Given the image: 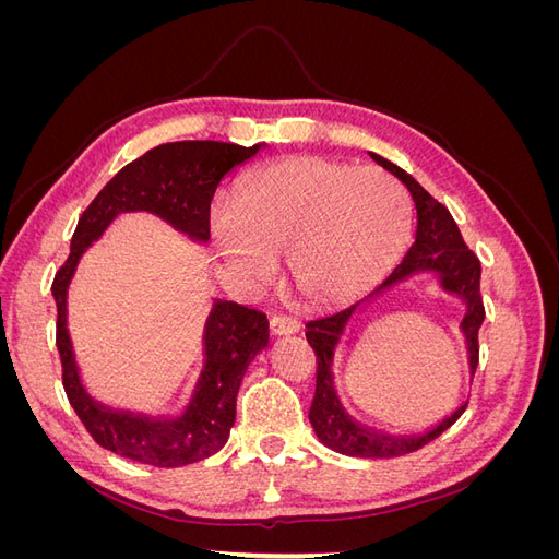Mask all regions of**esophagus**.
Listing matches in <instances>:
<instances>
[{"instance_id": "esophagus-1", "label": "esophagus", "mask_w": 559, "mask_h": 559, "mask_svg": "<svg viewBox=\"0 0 559 559\" xmlns=\"http://www.w3.org/2000/svg\"><path fill=\"white\" fill-rule=\"evenodd\" d=\"M298 329H300V324L292 317L275 314L273 319H270V333L273 335H292V333H298Z\"/></svg>"}]
</instances>
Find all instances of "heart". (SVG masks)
<instances>
[{"mask_svg":"<svg viewBox=\"0 0 559 559\" xmlns=\"http://www.w3.org/2000/svg\"><path fill=\"white\" fill-rule=\"evenodd\" d=\"M212 240L249 284L265 282L286 253L296 292L314 306H341L386 277L413 233L411 200L378 167L298 156L251 175L238 210L216 205Z\"/></svg>","mask_w":559,"mask_h":559,"instance_id":"heart-1","label":"heart"}]
</instances>
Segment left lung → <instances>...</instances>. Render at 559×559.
Returning <instances> with one entry per match:
<instances>
[{"label":"left lung","instance_id":"left-lung-1","mask_svg":"<svg viewBox=\"0 0 559 559\" xmlns=\"http://www.w3.org/2000/svg\"><path fill=\"white\" fill-rule=\"evenodd\" d=\"M370 158L382 165L386 173H392L405 189L411 191L417 210L415 245L405 253V259L394 267V273L389 275L366 300L337 314L308 321L306 337L317 354V389L310 408V425L319 441L335 452L347 456H366V460H386V456L408 454L419 450L421 445L431 443L433 438L441 436L460 419V415L466 411V403H462L452 415L443 417L436 427L419 433H384L354 419L345 411L341 396H337L333 378L335 349L341 345L352 317L361 312L366 302L382 296L389 289H394V286L403 282H408L415 275H436L443 292L456 296L464 302L460 331L466 343L468 373L473 378L478 366V331L483 326L485 308L480 296V261L476 253L466 247L452 214L441 205V202L433 200L425 189H421L415 177L401 170L399 165L373 154V151H370Z\"/></svg>","mask_w":559,"mask_h":559}]
</instances>
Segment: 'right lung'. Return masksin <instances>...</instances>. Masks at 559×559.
Returning <instances> with one entry per match:
<instances>
[{"mask_svg": "<svg viewBox=\"0 0 559 559\" xmlns=\"http://www.w3.org/2000/svg\"><path fill=\"white\" fill-rule=\"evenodd\" d=\"M265 144L170 142L146 151L95 195L81 214L70 257L56 273V345L62 384L74 413L97 445L160 468L186 466L222 450L235 425V399L249 364L267 347V319L233 300L214 298L202 331V370L191 401L177 417H151L114 411L95 401L79 376L72 337L67 331V289L86 249L103 238L118 214L148 212L193 242L210 240V205L218 181L233 167L253 158Z\"/></svg>", "mask_w": 559, "mask_h": 559, "instance_id": "right-lung-1", "label": "right lung"}]
</instances>
